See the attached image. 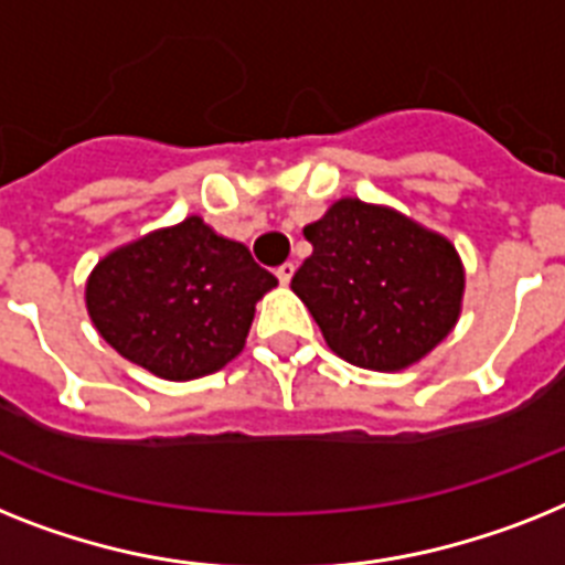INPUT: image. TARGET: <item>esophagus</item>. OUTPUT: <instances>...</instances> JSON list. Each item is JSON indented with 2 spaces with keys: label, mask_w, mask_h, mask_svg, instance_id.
<instances>
[{
  "label": "esophagus",
  "mask_w": 565,
  "mask_h": 565,
  "mask_svg": "<svg viewBox=\"0 0 565 565\" xmlns=\"http://www.w3.org/2000/svg\"><path fill=\"white\" fill-rule=\"evenodd\" d=\"M294 271H297V265H294V263H282L277 268V279H279V282H282V286H288V282H291V277H294Z\"/></svg>",
  "instance_id": "obj_1"
}]
</instances>
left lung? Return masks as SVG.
Returning a JSON list of instances; mask_svg holds the SVG:
<instances>
[{
  "label": "left lung",
  "mask_w": 565,
  "mask_h": 565,
  "mask_svg": "<svg viewBox=\"0 0 565 565\" xmlns=\"http://www.w3.org/2000/svg\"><path fill=\"white\" fill-rule=\"evenodd\" d=\"M302 233L315 250L291 288L334 355L398 372L450 334L465 268L445 236L361 199H340Z\"/></svg>",
  "instance_id": "1"
}]
</instances>
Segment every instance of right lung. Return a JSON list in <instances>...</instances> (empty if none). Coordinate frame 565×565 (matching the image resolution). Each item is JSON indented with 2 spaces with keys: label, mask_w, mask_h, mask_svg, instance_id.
Returning a JSON list of instances; mask_svg holds the SVG:
<instances>
[{
  "label": "right lung",
  "mask_w": 565,
  "mask_h": 565,
  "mask_svg": "<svg viewBox=\"0 0 565 565\" xmlns=\"http://www.w3.org/2000/svg\"><path fill=\"white\" fill-rule=\"evenodd\" d=\"M274 286L242 242L190 216L104 256L86 282V309L126 361L193 381L239 355L256 300Z\"/></svg>",
  "instance_id": "add662e5"
}]
</instances>
